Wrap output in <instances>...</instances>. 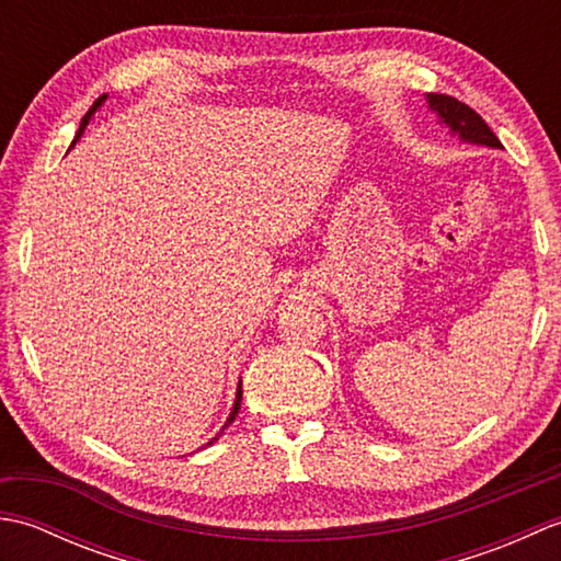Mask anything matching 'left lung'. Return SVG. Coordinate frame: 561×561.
Wrapping results in <instances>:
<instances>
[{
  "instance_id": "8db88e82",
  "label": "left lung",
  "mask_w": 561,
  "mask_h": 561,
  "mask_svg": "<svg viewBox=\"0 0 561 561\" xmlns=\"http://www.w3.org/2000/svg\"><path fill=\"white\" fill-rule=\"evenodd\" d=\"M426 103L428 108L438 115V121L446 127H450V133L458 135L462 141H468V145L502 149V141H499V137L492 133L490 125H486L482 117L470 108V105H465L453 96H446V93H426Z\"/></svg>"
}]
</instances>
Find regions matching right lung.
I'll list each match as a JSON object with an SVG mask.
<instances>
[{
    "label": "right lung",
    "instance_id": "right-lung-1",
    "mask_svg": "<svg viewBox=\"0 0 561 561\" xmlns=\"http://www.w3.org/2000/svg\"><path fill=\"white\" fill-rule=\"evenodd\" d=\"M105 99H108V96H105V93H103V96H101V99H96V103H93V105H91V111H89L87 115H83V121H81V125H79V133H77L75 141H77V139H79V137L83 135V129H87V125H89V121H91V115H93V113H96V111L101 108V105L105 103ZM75 141H71V145H75ZM241 398H243V390H241V383H238V390H236V402H233V410H231V414H229V420H226L224 428H226V426H229V424H231V422L236 420V414H238V410H241ZM224 428H221V432H224ZM221 432H219V434H221ZM219 434H217V436H214V438L209 440V444H207V446H211V444H214V440H217V438H219Z\"/></svg>",
    "mask_w": 561,
    "mask_h": 561
}]
</instances>
